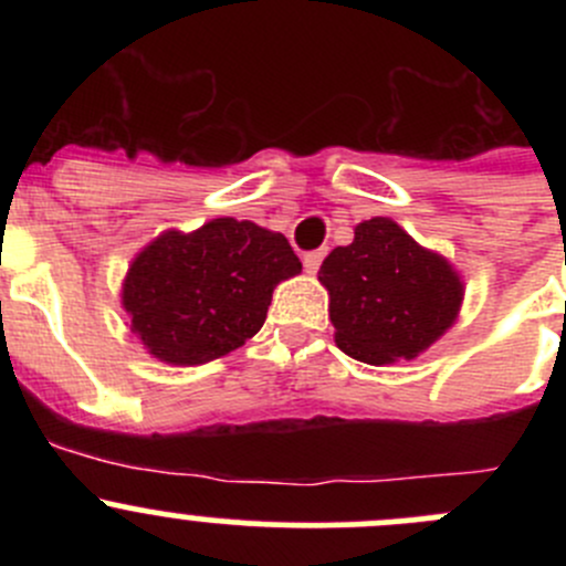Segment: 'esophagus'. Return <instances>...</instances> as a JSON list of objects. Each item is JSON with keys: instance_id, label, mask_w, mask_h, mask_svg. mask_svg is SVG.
<instances>
[{"instance_id": "1", "label": "esophagus", "mask_w": 566, "mask_h": 566, "mask_svg": "<svg viewBox=\"0 0 566 566\" xmlns=\"http://www.w3.org/2000/svg\"><path fill=\"white\" fill-rule=\"evenodd\" d=\"M323 256H325V251L323 249H315V251H306L304 254V268L310 273H317V268L323 265Z\"/></svg>"}]
</instances>
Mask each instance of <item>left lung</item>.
<instances>
[{"label":"left lung","instance_id":"8db88e82","mask_svg":"<svg viewBox=\"0 0 566 566\" xmlns=\"http://www.w3.org/2000/svg\"><path fill=\"white\" fill-rule=\"evenodd\" d=\"M336 345L364 364L410 361L454 323L462 282L443 256L421 249L391 219L356 227L350 247L319 265Z\"/></svg>","mask_w":566,"mask_h":566}]
</instances>
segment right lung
I'll return each mask as SVG.
<instances>
[{
	"instance_id": "obj_1",
	"label": "right lung",
	"mask_w": 566,
	"mask_h": 566,
	"mask_svg": "<svg viewBox=\"0 0 566 566\" xmlns=\"http://www.w3.org/2000/svg\"><path fill=\"white\" fill-rule=\"evenodd\" d=\"M301 273L287 238L251 221L213 219L197 232H164L123 284L130 331L177 367L213 361L262 328L273 287Z\"/></svg>"
}]
</instances>
